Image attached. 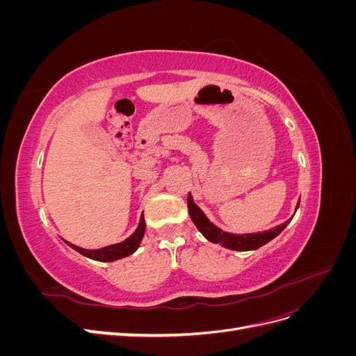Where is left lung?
<instances>
[{
    "instance_id": "1",
    "label": "left lung",
    "mask_w": 356,
    "mask_h": 356,
    "mask_svg": "<svg viewBox=\"0 0 356 356\" xmlns=\"http://www.w3.org/2000/svg\"><path fill=\"white\" fill-rule=\"evenodd\" d=\"M187 204H188V213H190L193 222H195V225L199 229V232L204 236V238H207L212 243H220L224 248H229V250H234V251L257 250V248H260V246L266 245L267 242H270L286 227V222H284L281 225H277V227L263 232V233L232 234L227 232H222L221 229L217 227V225L212 224L207 218V215L202 212V209L197 207V204L193 202V197L190 193H188ZM297 208H298V204H297Z\"/></svg>"
}]
</instances>
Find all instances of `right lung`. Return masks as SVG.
Here are the masks:
<instances>
[{"label": "right lung", "mask_w": 356, "mask_h": 356, "mask_svg": "<svg viewBox=\"0 0 356 356\" xmlns=\"http://www.w3.org/2000/svg\"><path fill=\"white\" fill-rule=\"evenodd\" d=\"M144 233H145V220H144V215L141 217V221H139L138 229L135 230V233L131 236V238H127L126 241L120 242V243H115V245H110V246H105L101 248V250H84V248L80 246H75L70 242H67L71 248H74L75 251L83 254L84 257H89L92 260L96 261H115L118 258H123L134 254L139 243H141L143 238H144Z\"/></svg>", "instance_id": "add662e5"}]
</instances>
